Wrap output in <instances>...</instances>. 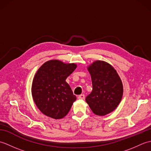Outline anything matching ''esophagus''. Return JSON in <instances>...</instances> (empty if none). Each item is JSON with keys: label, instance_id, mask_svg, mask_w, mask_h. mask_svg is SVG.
I'll return each mask as SVG.
<instances>
[{"label": "esophagus", "instance_id": "esophagus-1", "mask_svg": "<svg viewBox=\"0 0 151 151\" xmlns=\"http://www.w3.org/2000/svg\"><path fill=\"white\" fill-rule=\"evenodd\" d=\"M84 98H85V95L84 94L80 95L78 97V99H81V100H83V99H84Z\"/></svg>", "mask_w": 151, "mask_h": 151}]
</instances>
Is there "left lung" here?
<instances>
[{"label": "left lung", "instance_id": "1", "mask_svg": "<svg viewBox=\"0 0 151 151\" xmlns=\"http://www.w3.org/2000/svg\"><path fill=\"white\" fill-rule=\"evenodd\" d=\"M93 89L86 101L93 113L103 116L113 111L120 103L123 93L121 80L110 64L95 61L88 67Z\"/></svg>", "mask_w": 151, "mask_h": 151}]
</instances>
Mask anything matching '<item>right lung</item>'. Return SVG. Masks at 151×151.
<instances>
[{"mask_svg": "<svg viewBox=\"0 0 151 151\" xmlns=\"http://www.w3.org/2000/svg\"><path fill=\"white\" fill-rule=\"evenodd\" d=\"M76 68L75 63L52 60L37 70L32 86V95L43 114L59 119L68 114L76 97L65 80Z\"/></svg>", "mask_w": 151, "mask_h": 151, "instance_id": "obj_1", "label": "right lung"}]
</instances>
